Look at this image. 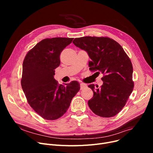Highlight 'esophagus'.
<instances>
[{
	"label": "esophagus",
	"mask_w": 153,
	"mask_h": 153,
	"mask_svg": "<svg viewBox=\"0 0 153 153\" xmlns=\"http://www.w3.org/2000/svg\"><path fill=\"white\" fill-rule=\"evenodd\" d=\"M87 87V85L85 84H84V83H81L80 84V87H81V89H83L84 88L86 87Z\"/></svg>",
	"instance_id": "esophagus-1"
}]
</instances>
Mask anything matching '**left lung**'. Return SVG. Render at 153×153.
<instances>
[{
  "mask_svg": "<svg viewBox=\"0 0 153 153\" xmlns=\"http://www.w3.org/2000/svg\"><path fill=\"white\" fill-rule=\"evenodd\" d=\"M72 43L88 53L92 59L89 69L103 74L99 89H95L94 84L88 85L94 92L88 101L89 108L100 117H114L124 107L133 90L130 59L121 45L108 37L84 36L75 38Z\"/></svg>",
  "mask_w": 153,
  "mask_h": 153,
  "instance_id": "left-lung-1",
  "label": "left lung"
}]
</instances>
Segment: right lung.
<instances>
[{"instance_id": "right-lung-1", "label": "right lung", "mask_w": 153, "mask_h": 153, "mask_svg": "<svg viewBox=\"0 0 153 153\" xmlns=\"http://www.w3.org/2000/svg\"><path fill=\"white\" fill-rule=\"evenodd\" d=\"M73 39H44L28 52L23 60L22 89L30 107L45 120L62 117L80 90L77 81L63 85L54 79V69L60 64L61 53Z\"/></svg>"}]
</instances>
